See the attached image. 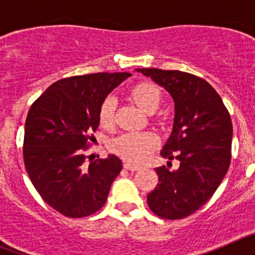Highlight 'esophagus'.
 Returning <instances> with one entry per match:
<instances>
[{"mask_svg": "<svg viewBox=\"0 0 255 255\" xmlns=\"http://www.w3.org/2000/svg\"><path fill=\"white\" fill-rule=\"evenodd\" d=\"M124 168H125V170H129V171L140 170V167H139V166H136V164L129 163V162H125V163H124Z\"/></svg>", "mask_w": 255, "mask_h": 255, "instance_id": "obj_1", "label": "esophagus"}]
</instances>
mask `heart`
Instances as JSON below:
<instances>
[{
  "instance_id": "1",
  "label": "heart",
  "mask_w": 255,
  "mask_h": 255,
  "mask_svg": "<svg viewBox=\"0 0 255 255\" xmlns=\"http://www.w3.org/2000/svg\"><path fill=\"white\" fill-rule=\"evenodd\" d=\"M130 96L135 103L145 112H153L161 102V92L154 84L141 82L132 85ZM115 100L107 97L100 107V123L102 126H111L114 124ZM157 145V138L149 131L124 132L112 139L110 148L121 158L130 162L144 161L153 152Z\"/></svg>"
}]
</instances>
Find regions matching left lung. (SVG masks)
I'll return each mask as SVG.
<instances>
[{
  "instance_id": "1",
  "label": "left lung",
  "mask_w": 255,
  "mask_h": 255,
  "mask_svg": "<svg viewBox=\"0 0 255 255\" xmlns=\"http://www.w3.org/2000/svg\"><path fill=\"white\" fill-rule=\"evenodd\" d=\"M136 71L163 87L175 102L173 129L161 155L175 157L180 166L155 168L158 184L147 195L148 206L164 220L185 218L211 199L229 170L233 123L220 94L204 79L179 70Z\"/></svg>"
}]
</instances>
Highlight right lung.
Masks as SVG:
<instances>
[{
	"instance_id": "add662e5",
	"label": "right lung",
	"mask_w": 255,
	"mask_h": 255,
	"mask_svg": "<svg viewBox=\"0 0 255 255\" xmlns=\"http://www.w3.org/2000/svg\"><path fill=\"white\" fill-rule=\"evenodd\" d=\"M129 73H96L61 79L31 105L22 155L35 190L49 207L71 218L91 216L105 206L123 168L108 154L85 164L84 150L100 125V107Z\"/></svg>"
}]
</instances>
